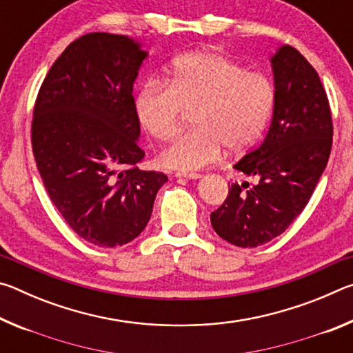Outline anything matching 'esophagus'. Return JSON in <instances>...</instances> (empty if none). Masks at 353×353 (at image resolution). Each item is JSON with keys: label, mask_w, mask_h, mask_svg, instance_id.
Here are the masks:
<instances>
[{"label": "esophagus", "mask_w": 353, "mask_h": 353, "mask_svg": "<svg viewBox=\"0 0 353 353\" xmlns=\"http://www.w3.org/2000/svg\"><path fill=\"white\" fill-rule=\"evenodd\" d=\"M174 177L181 179V177H185V179H201L202 176L198 174V172H174Z\"/></svg>", "instance_id": "1"}]
</instances>
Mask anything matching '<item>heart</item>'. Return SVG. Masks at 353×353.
<instances>
[{
	"label": "heart",
	"instance_id": "1",
	"mask_svg": "<svg viewBox=\"0 0 353 353\" xmlns=\"http://www.w3.org/2000/svg\"><path fill=\"white\" fill-rule=\"evenodd\" d=\"M274 104L276 88L270 77L246 71L223 52L202 50L176 57L165 82L145 83L134 109L145 132L162 143L177 132L183 110H194V129L160 155L166 168L194 171L216 162L223 148L240 154L255 145Z\"/></svg>",
	"mask_w": 353,
	"mask_h": 353
}]
</instances>
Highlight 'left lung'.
<instances>
[{
  "mask_svg": "<svg viewBox=\"0 0 353 353\" xmlns=\"http://www.w3.org/2000/svg\"><path fill=\"white\" fill-rule=\"evenodd\" d=\"M276 104L265 141L234 168L259 177L229 185V194L210 213L223 240L256 248L288 229L308 204L332 151V112L319 74L290 45L271 57Z\"/></svg>",
  "mask_w": 353,
  "mask_h": 353,
  "instance_id": "8db88e82",
  "label": "left lung"
}]
</instances>
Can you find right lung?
Masks as SVG:
<instances>
[{
  "label": "right lung",
  "mask_w": 353,
  "mask_h": 353,
  "mask_svg": "<svg viewBox=\"0 0 353 353\" xmlns=\"http://www.w3.org/2000/svg\"><path fill=\"white\" fill-rule=\"evenodd\" d=\"M148 56L128 35L92 32L48 71L34 105L31 140L41 181L67 224L99 248L132 241L168 181L141 171L134 82Z\"/></svg>",
  "instance_id": "right-lung-1"
}]
</instances>
